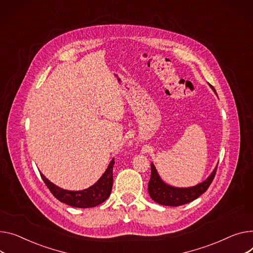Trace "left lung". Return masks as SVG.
Segmentation results:
<instances>
[{
    "instance_id": "obj_1",
    "label": "left lung",
    "mask_w": 253,
    "mask_h": 253,
    "mask_svg": "<svg viewBox=\"0 0 253 253\" xmlns=\"http://www.w3.org/2000/svg\"><path fill=\"white\" fill-rule=\"evenodd\" d=\"M212 89L214 90L213 87ZM150 167L151 175L148 182V193L151 199L156 201L157 204L169 207H179L186 205L205 193L211 184L217 169L216 166L211 175L206 181L196 185V186L188 188H177L172 187L170 185H168L162 181L154 164H150Z\"/></svg>"
}]
</instances>
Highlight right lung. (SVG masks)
Returning <instances> with one entry per match:
<instances>
[{
    "label": "right lung",
    "mask_w": 253,
    "mask_h": 253,
    "mask_svg": "<svg viewBox=\"0 0 253 253\" xmlns=\"http://www.w3.org/2000/svg\"><path fill=\"white\" fill-rule=\"evenodd\" d=\"M115 160H112L108 169L104 175L99 178V180L93 184L91 187L84 189L81 191H69L59 188L55 184L49 182L42 173L41 176L45 183L46 187L52 192V194L59 199L61 203H64L68 206L74 208H93L100 204H103L105 200L111 194L113 187V167Z\"/></svg>",
    "instance_id": "add662e5"
}]
</instances>
